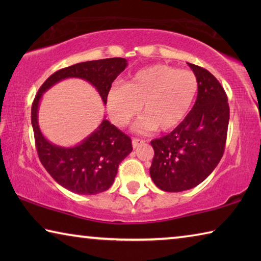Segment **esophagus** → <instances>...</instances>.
<instances>
[{
    "mask_svg": "<svg viewBox=\"0 0 261 261\" xmlns=\"http://www.w3.org/2000/svg\"><path fill=\"white\" fill-rule=\"evenodd\" d=\"M145 141L139 138H132V146H134V148H137L138 146H140V145H143Z\"/></svg>",
    "mask_w": 261,
    "mask_h": 261,
    "instance_id": "1",
    "label": "esophagus"
}]
</instances>
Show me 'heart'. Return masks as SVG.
<instances>
[{"label": "heart", "instance_id": "1", "mask_svg": "<svg viewBox=\"0 0 261 261\" xmlns=\"http://www.w3.org/2000/svg\"><path fill=\"white\" fill-rule=\"evenodd\" d=\"M198 93L196 74L166 64L143 68L115 85L107 94V108L115 124L125 126L143 106L144 130L170 131L182 123Z\"/></svg>", "mask_w": 261, "mask_h": 261}]
</instances>
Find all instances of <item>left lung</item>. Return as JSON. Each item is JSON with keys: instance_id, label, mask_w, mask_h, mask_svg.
I'll use <instances>...</instances> for the list:
<instances>
[{"instance_id": "8db88e82", "label": "left lung", "mask_w": 261, "mask_h": 261, "mask_svg": "<svg viewBox=\"0 0 261 261\" xmlns=\"http://www.w3.org/2000/svg\"><path fill=\"white\" fill-rule=\"evenodd\" d=\"M198 79L191 112L175 129L151 141L154 158L149 174L162 191L190 190L211 175L226 147L229 105L223 87L206 69L188 63Z\"/></svg>"}]
</instances>
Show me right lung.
<instances>
[{"instance_id":"1","label":"right lung","mask_w":261,"mask_h":261,"mask_svg":"<svg viewBox=\"0 0 261 261\" xmlns=\"http://www.w3.org/2000/svg\"><path fill=\"white\" fill-rule=\"evenodd\" d=\"M122 57L87 61L61 69L39 88L31 110L35 146L45 169L57 183L78 194H96L112 187L120 163L132 152L129 136L123 134L108 120L73 147L51 144L43 137L38 123L39 102L42 94L63 79L81 78L92 84L107 103L112 83L126 68Z\"/></svg>"}]
</instances>
